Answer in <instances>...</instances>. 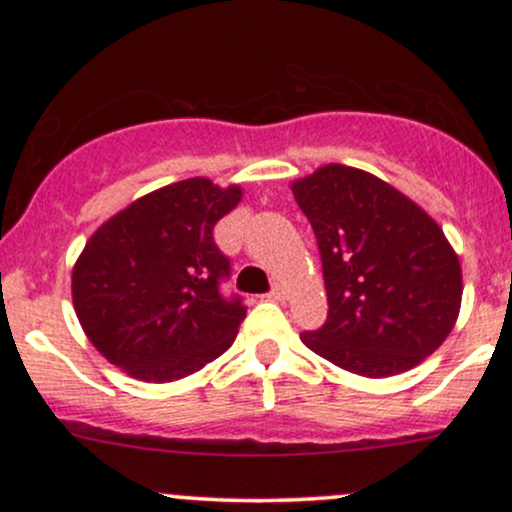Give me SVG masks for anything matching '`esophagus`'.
I'll use <instances>...</instances> for the list:
<instances>
[{"instance_id": "obj_1", "label": "esophagus", "mask_w": 512, "mask_h": 512, "mask_svg": "<svg viewBox=\"0 0 512 512\" xmlns=\"http://www.w3.org/2000/svg\"><path fill=\"white\" fill-rule=\"evenodd\" d=\"M267 298H269V301H286V289H284V286L276 284L274 289L267 293Z\"/></svg>"}]
</instances>
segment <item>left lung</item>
Masks as SVG:
<instances>
[{"mask_svg": "<svg viewBox=\"0 0 512 512\" xmlns=\"http://www.w3.org/2000/svg\"><path fill=\"white\" fill-rule=\"evenodd\" d=\"M291 190L315 231L330 303L303 344L366 378L419 366L452 332L462 301L460 260L438 223L392 185L339 163Z\"/></svg>", "mask_w": 512, "mask_h": 512, "instance_id": "obj_1", "label": "left lung"}]
</instances>
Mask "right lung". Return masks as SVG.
Instances as JSON below:
<instances>
[{
  "label": "right lung",
  "instance_id": "1",
  "mask_svg": "<svg viewBox=\"0 0 512 512\" xmlns=\"http://www.w3.org/2000/svg\"><path fill=\"white\" fill-rule=\"evenodd\" d=\"M240 197L238 185L180 180L132 202L88 238L72 272L74 310L113 366L170 383L233 344L245 305L221 293L231 262L216 248L214 226Z\"/></svg>",
  "mask_w": 512,
  "mask_h": 512
}]
</instances>
